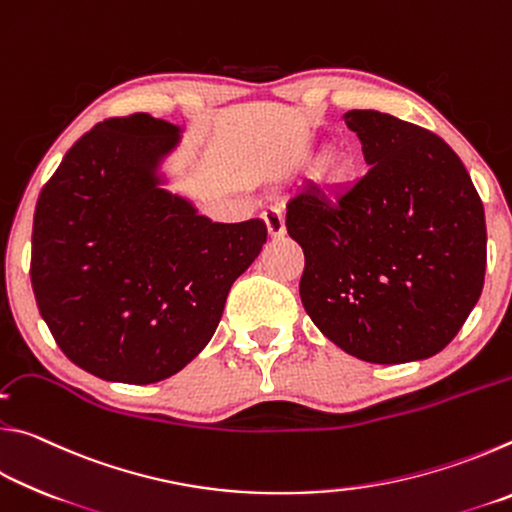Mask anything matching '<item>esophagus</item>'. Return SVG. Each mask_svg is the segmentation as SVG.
I'll use <instances>...</instances> for the list:
<instances>
[{
	"mask_svg": "<svg viewBox=\"0 0 512 512\" xmlns=\"http://www.w3.org/2000/svg\"><path fill=\"white\" fill-rule=\"evenodd\" d=\"M262 219L266 223V230L271 237H282L287 232V225H284V214L277 210V207H268L262 212Z\"/></svg>",
	"mask_w": 512,
	"mask_h": 512,
	"instance_id": "obj_1",
	"label": "esophagus"
}]
</instances>
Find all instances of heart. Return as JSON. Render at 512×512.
<instances>
[{
  "label": "heart",
  "instance_id": "1",
  "mask_svg": "<svg viewBox=\"0 0 512 512\" xmlns=\"http://www.w3.org/2000/svg\"><path fill=\"white\" fill-rule=\"evenodd\" d=\"M329 158H332V153H329V151H320V153L316 155V164H323V162H327ZM329 176H332L334 183H345V180L350 178V171H348V167H345L343 162L334 160V162H332V169H329Z\"/></svg>",
  "mask_w": 512,
  "mask_h": 512
}]
</instances>
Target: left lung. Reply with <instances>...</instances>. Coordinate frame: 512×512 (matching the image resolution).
I'll return each instance as SVG.
<instances>
[{
    "label": "left lung",
    "mask_w": 512,
    "mask_h": 512,
    "mask_svg": "<svg viewBox=\"0 0 512 512\" xmlns=\"http://www.w3.org/2000/svg\"><path fill=\"white\" fill-rule=\"evenodd\" d=\"M343 119L370 169L341 192L302 187L287 203V230L305 253L302 305L352 357L429 359L481 296L483 203L443 137L377 110Z\"/></svg>",
    "instance_id": "1"
}]
</instances>
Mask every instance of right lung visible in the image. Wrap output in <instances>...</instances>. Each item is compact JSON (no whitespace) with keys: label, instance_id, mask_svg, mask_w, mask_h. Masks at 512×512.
<instances>
[{"label":"right lung","instance_id":"add662e5","mask_svg":"<svg viewBox=\"0 0 512 512\" xmlns=\"http://www.w3.org/2000/svg\"><path fill=\"white\" fill-rule=\"evenodd\" d=\"M180 128L146 112L106 119L65 153L33 216L40 316L76 366L153 384L183 370L219 325L266 225L214 223L160 185Z\"/></svg>","mask_w":512,"mask_h":512}]
</instances>
